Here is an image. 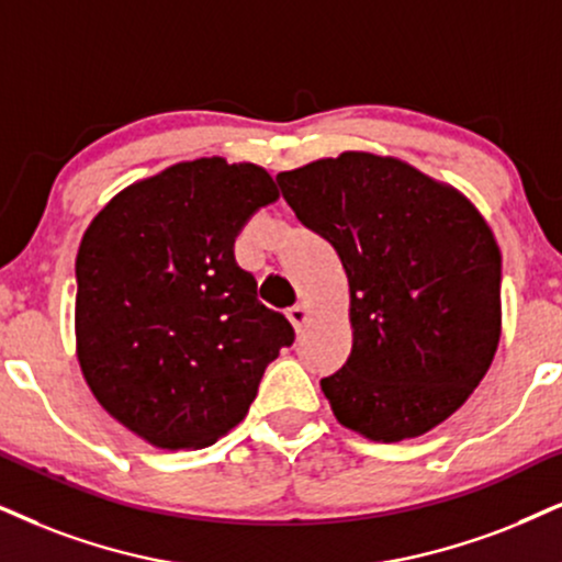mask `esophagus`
I'll return each instance as SVG.
<instances>
[{"mask_svg": "<svg viewBox=\"0 0 562 562\" xmlns=\"http://www.w3.org/2000/svg\"><path fill=\"white\" fill-rule=\"evenodd\" d=\"M288 318H290V322H293V326H295L297 331H303V326L308 324V318H311L308 305H305V303H295L293 308H288Z\"/></svg>", "mask_w": 562, "mask_h": 562, "instance_id": "1", "label": "esophagus"}]
</instances>
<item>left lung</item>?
Returning a JSON list of instances; mask_svg holds the SVG:
<instances>
[{
  "instance_id": "1",
  "label": "left lung",
  "mask_w": 562,
  "mask_h": 562,
  "mask_svg": "<svg viewBox=\"0 0 562 562\" xmlns=\"http://www.w3.org/2000/svg\"><path fill=\"white\" fill-rule=\"evenodd\" d=\"M350 282L352 352L322 379L368 440L428 432L470 400L501 342V248L459 189L400 158L342 153L277 176Z\"/></svg>"
}]
</instances>
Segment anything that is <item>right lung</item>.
I'll use <instances>...</instances> for the list:
<instances>
[{
    "label": "right lung",
    "instance_id": "add662e5",
    "mask_svg": "<svg viewBox=\"0 0 562 562\" xmlns=\"http://www.w3.org/2000/svg\"><path fill=\"white\" fill-rule=\"evenodd\" d=\"M280 199L254 162L199 158L119 191L77 251V360L113 420L158 449H204L244 420L295 331L236 265Z\"/></svg>",
    "mask_w": 562,
    "mask_h": 562
}]
</instances>
